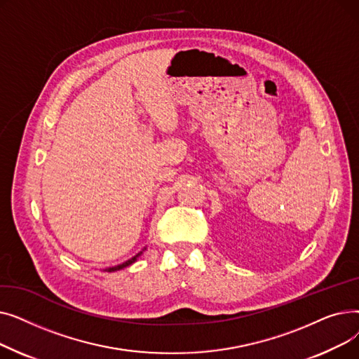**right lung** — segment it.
I'll return each mask as SVG.
<instances>
[{"instance_id": "1", "label": "right lung", "mask_w": 359, "mask_h": 359, "mask_svg": "<svg viewBox=\"0 0 359 359\" xmlns=\"http://www.w3.org/2000/svg\"><path fill=\"white\" fill-rule=\"evenodd\" d=\"M147 250V248H144L141 252H138L134 257H130L129 260H126V262H123V263H119V265H116V266H110V268H106V269H103L104 272H116V271H121V269H123V268H126V266H129V265H132V263H135L137 260H138V257L144 253Z\"/></svg>"}]
</instances>
